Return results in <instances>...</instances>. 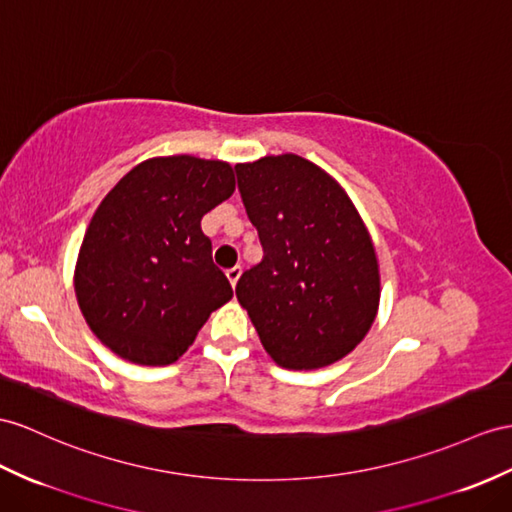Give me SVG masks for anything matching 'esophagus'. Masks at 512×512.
I'll return each mask as SVG.
<instances>
[{
    "mask_svg": "<svg viewBox=\"0 0 512 512\" xmlns=\"http://www.w3.org/2000/svg\"><path fill=\"white\" fill-rule=\"evenodd\" d=\"M241 273H243V271H241V267H232V269H228L226 276H228V280H230V284H232V289L236 286V282H239Z\"/></svg>",
    "mask_w": 512,
    "mask_h": 512,
    "instance_id": "esophagus-1",
    "label": "esophagus"
}]
</instances>
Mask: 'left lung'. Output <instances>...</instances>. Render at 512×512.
I'll return each instance as SVG.
<instances>
[{"instance_id": "1", "label": "left lung", "mask_w": 512, "mask_h": 512, "mask_svg": "<svg viewBox=\"0 0 512 512\" xmlns=\"http://www.w3.org/2000/svg\"><path fill=\"white\" fill-rule=\"evenodd\" d=\"M234 169L265 252L239 278V304L280 367H328L378 315L380 271L365 223L343 186L302 156Z\"/></svg>"}]
</instances>
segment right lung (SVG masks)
Segmentation results:
<instances>
[{
	"label": "right lung",
	"mask_w": 512,
	"mask_h": 512,
	"mask_svg": "<svg viewBox=\"0 0 512 512\" xmlns=\"http://www.w3.org/2000/svg\"><path fill=\"white\" fill-rule=\"evenodd\" d=\"M234 193V169L149 158L123 176L86 228L73 286L93 334L123 360L171 365L232 286L213 265L202 217Z\"/></svg>",
	"instance_id": "obj_1"
}]
</instances>
